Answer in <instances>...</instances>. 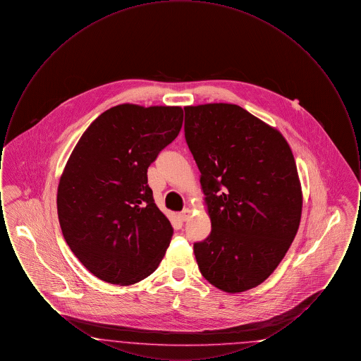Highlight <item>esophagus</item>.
<instances>
[{
    "mask_svg": "<svg viewBox=\"0 0 361 361\" xmlns=\"http://www.w3.org/2000/svg\"><path fill=\"white\" fill-rule=\"evenodd\" d=\"M190 214H192V211H190L189 208H185V209H183V211L178 214V216H180L181 221H187L189 216H190Z\"/></svg>",
    "mask_w": 361,
    "mask_h": 361,
    "instance_id": "34e87169",
    "label": "esophagus"
}]
</instances>
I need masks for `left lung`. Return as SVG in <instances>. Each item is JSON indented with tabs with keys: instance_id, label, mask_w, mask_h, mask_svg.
<instances>
[{
	"instance_id": "obj_1",
	"label": "left lung",
	"mask_w": 361,
	"mask_h": 361,
	"mask_svg": "<svg viewBox=\"0 0 361 361\" xmlns=\"http://www.w3.org/2000/svg\"><path fill=\"white\" fill-rule=\"evenodd\" d=\"M184 111L212 226L206 240L193 243L195 257L216 288L247 291L275 271L299 228L303 199L291 147L240 105Z\"/></svg>"
}]
</instances>
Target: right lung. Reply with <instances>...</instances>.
Segmentation results:
<instances>
[{"instance_id": "obj_1", "label": "right lung", "mask_w": 361, "mask_h": 361, "mask_svg": "<svg viewBox=\"0 0 361 361\" xmlns=\"http://www.w3.org/2000/svg\"><path fill=\"white\" fill-rule=\"evenodd\" d=\"M183 116L181 106H112L70 155L56 195L59 224L75 257L103 281L137 283L166 253L173 227L155 206L147 169Z\"/></svg>"}]
</instances>
